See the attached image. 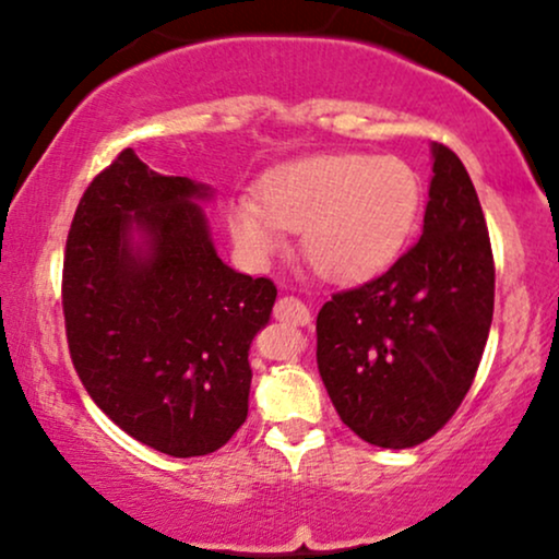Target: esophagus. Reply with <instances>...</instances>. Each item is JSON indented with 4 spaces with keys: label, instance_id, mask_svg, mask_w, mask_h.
I'll return each instance as SVG.
<instances>
[{
    "label": "esophagus",
    "instance_id": "34e87169",
    "mask_svg": "<svg viewBox=\"0 0 559 559\" xmlns=\"http://www.w3.org/2000/svg\"><path fill=\"white\" fill-rule=\"evenodd\" d=\"M275 320H284V323L292 325H310V310H307L305 301H299L297 297H281L273 307Z\"/></svg>",
    "mask_w": 559,
    "mask_h": 559
}]
</instances>
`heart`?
I'll list each match as a JSON object with an SVG mask.
<instances>
[{"mask_svg": "<svg viewBox=\"0 0 559 559\" xmlns=\"http://www.w3.org/2000/svg\"><path fill=\"white\" fill-rule=\"evenodd\" d=\"M418 210L420 178L404 159L316 155L271 173L260 199H236L230 230L252 258L301 230V252L320 275L355 281L396 258Z\"/></svg>", "mask_w": 559, "mask_h": 559, "instance_id": "obj_1", "label": "heart"}]
</instances>
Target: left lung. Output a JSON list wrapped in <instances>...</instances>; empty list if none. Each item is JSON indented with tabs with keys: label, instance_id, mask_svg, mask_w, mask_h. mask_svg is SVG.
<instances>
[{
	"label": "left lung",
	"instance_id": "8db88e82",
	"mask_svg": "<svg viewBox=\"0 0 559 559\" xmlns=\"http://www.w3.org/2000/svg\"><path fill=\"white\" fill-rule=\"evenodd\" d=\"M493 316V254L460 157L433 144L423 236L386 273L318 312V370L338 418L368 444L418 447L476 378Z\"/></svg>",
	"mask_w": 559,
	"mask_h": 559
}]
</instances>
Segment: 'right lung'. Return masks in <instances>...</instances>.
I'll list each match as a JSON object with an SVG mask.
<instances>
[{
	"label": "right lung",
	"instance_id": "right-lung-1",
	"mask_svg": "<svg viewBox=\"0 0 559 559\" xmlns=\"http://www.w3.org/2000/svg\"><path fill=\"white\" fill-rule=\"evenodd\" d=\"M202 197L207 186L123 150L83 191L62 262L83 389L115 426L170 457L215 452L247 420L249 344L278 294L217 258Z\"/></svg>",
	"mask_w": 559,
	"mask_h": 559
}]
</instances>
